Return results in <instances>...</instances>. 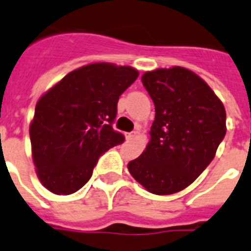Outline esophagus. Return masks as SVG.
<instances>
[{
	"label": "esophagus",
	"mask_w": 251,
	"mask_h": 251,
	"mask_svg": "<svg viewBox=\"0 0 251 251\" xmlns=\"http://www.w3.org/2000/svg\"><path fill=\"white\" fill-rule=\"evenodd\" d=\"M136 135H137V132H131V133H126V139L127 140H133L136 137Z\"/></svg>",
	"instance_id": "esophagus-1"
}]
</instances>
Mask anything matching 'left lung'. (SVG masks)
I'll list each match as a JSON object with an SVG mask.
<instances>
[{"label":"left lung","instance_id":"1","mask_svg":"<svg viewBox=\"0 0 251 251\" xmlns=\"http://www.w3.org/2000/svg\"><path fill=\"white\" fill-rule=\"evenodd\" d=\"M156 107L149 143L128 172L147 191L172 195L211 164L226 132V112L208 83L183 67L158 68L141 77Z\"/></svg>","mask_w":251,"mask_h":251}]
</instances>
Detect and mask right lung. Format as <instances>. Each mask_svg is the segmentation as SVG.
Here are the masks:
<instances>
[{
    "label": "right lung",
    "mask_w": 251,
    "mask_h": 251,
    "mask_svg": "<svg viewBox=\"0 0 251 251\" xmlns=\"http://www.w3.org/2000/svg\"><path fill=\"white\" fill-rule=\"evenodd\" d=\"M139 77L128 65L91 63L68 73L39 98L30 123L40 183L71 195L90 179L99 156L124 141L114 131L116 104Z\"/></svg>",
    "instance_id": "add662e5"
}]
</instances>
